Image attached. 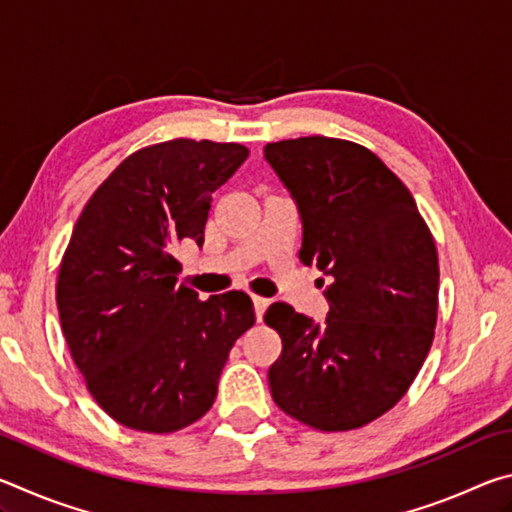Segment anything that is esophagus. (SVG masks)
<instances>
[{"label": "esophagus", "instance_id": "1", "mask_svg": "<svg viewBox=\"0 0 512 512\" xmlns=\"http://www.w3.org/2000/svg\"><path fill=\"white\" fill-rule=\"evenodd\" d=\"M253 305H255V316H257V320H262L266 307L271 305V300L262 298V296H253Z\"/></svg>", "mask_w": 512, "mask_h": 512}]
</instances>
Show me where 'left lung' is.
Instances as JSON below:
<instances>
[{
  "mask_svg": "<svg viewBox=\"0 0 512 512\" xmlns=\"http://www.w3.org/2000/svg\"><path fill=\"white\" fill-rule=\"evenodd\" d=\"M302 216L300 262L329 275L323 325L273 302L282 339L268 368L280 409L320 431H350L402 400L433 343L438 250L413 196L366 146L336 137L266 144Z\"/></svg>",
  "mask_w": 512,
  "mask_h": 512,
  "instance_id": "obj_1",
  "label": "left lung"
}]
</instances>
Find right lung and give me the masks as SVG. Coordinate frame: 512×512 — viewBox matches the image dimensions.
<instances>
[{"label":"right lung","mask_w":512,"mask_h":512,"mask_svg":"<svg viewBox=\"0 0 512 512\" xmlns=\"http://www.w3.org/2000/svg\"><path fill=\"white\" fill-rule=\"evenodd\" d=\"M244 144L144 146L85 203L58 268L65 341L112 420L173 433L210 411L232 345L255 325L244 291L198 298L173 250L203 244L212 194L248 158Z\"/></svg>","instance_id":"obj_1"}]
</instances>
